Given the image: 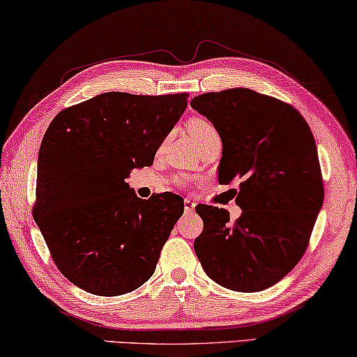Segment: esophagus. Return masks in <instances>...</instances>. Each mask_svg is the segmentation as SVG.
Listing matches in <instances>:
<instances>
[{
	"label": "esophagus",
	"mask_w": 357,
	"mask_h": 357,
	"mask_svg": "<svg viewBox=\"0 0 357 357\" xmlns=\"http://www.w3.org/2000/svg\"><path fill=\"white\" fill-rule=\"evenodd\" d=\"M184 211L188 214H192L195 211V202L190 200V199H185L184 200Z\"/></svg>",
	"instance_id": "34e87169"
}]
</instances>
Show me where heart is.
<instances>
[{"label": "heart", "instance_id": "b5f03b06", "mask_svg": "<svg viewBox=\"0 0 357 357\" xmlns=\"http://www.w3.org/2000/svg\"><path fill=\"white\" fill-rule=\"evenodd\" d=\"M189 133L194 141H200L211 135H216V128L213 127V123H209L206 119L203 117H192L189 122Z\"/></svg>", "mask_w": 357, "mask_h": 357}]
</instances>
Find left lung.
I'll list each match as a JSON object with an SVG mask.
<instances>
[{
  "label": "left lung",
  "instance_id": "left-lung-1",
  "mask_svg": "<svg viewBox=\"0 0 357 357\" xmlns=\"http://www.w3.org/2000/svg\"><path fill=\"white\" fill-rule=\"evenodd\" d=\"M222 139L219 183L240 184L241 216L200 205L194 250L222 287L257 292L289 273L307 250L324 202L318 149L296 107L250 89L208 92L190 101Z\"/></svg>",
  "mask_w": 357,
  "mask_h": 357
}]
</instances>
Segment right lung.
Here are the masks:
<instances>
[{"label": "right lung", "instance_id": "right-lung-1", "mask_svg": "<svg viewBox=\"0 0 357 357\" xmlns=\"http://www.w3.org/2000/svg\"><path fill=\"white\" fill-rule=\"evenodd\" d=\"M188 93L106 92L60 111L38 154L33 218L61 275L95 296L143 286L184 213L172 192L141 200L126 183L149 167Z\"/></svg>", "mask_w": 357, "mask_h": 357}]
</instances>
